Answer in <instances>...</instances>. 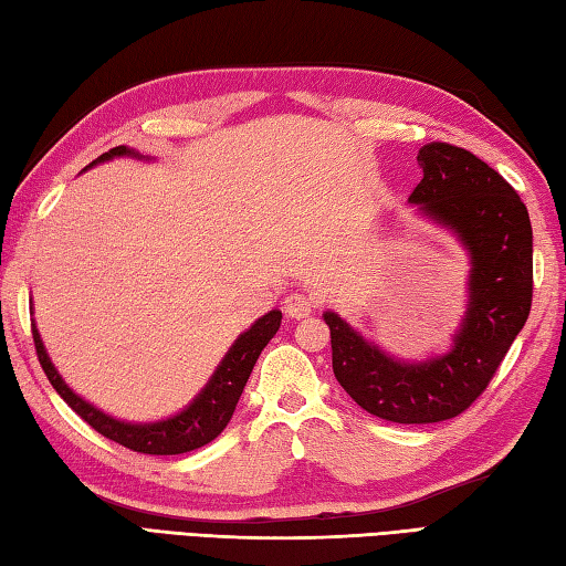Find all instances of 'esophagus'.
I'll return each instance as SVG.
<instances>
[{"label":"esophagus","instance_id":"1","mask_svg":"<svg viewBox=\"0 0 566 566\" xmlns=\"http://www.w3.org/2000/svg\"><path fill=\"white\" fill-rule=\"evenodd\" d=\"M283 310H285L287 317L303 319V317H307L310 312H312V300L307 295H303V293H291V295L283 300Z\"/></svg>","mask_w":566,"mask_h":566}]
</instances>
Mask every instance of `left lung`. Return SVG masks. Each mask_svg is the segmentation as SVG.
I'll use <instances>...</instances> for the list:
<instances>
[{"label": "left lung", "mask_w": 566, "mask_h": 566, "mask_svg": "<svg viewBox=\"0 0 566 566\" xmlns=\"http://www.w3.org/2000/svg\"><path fill=\"white\" fill-rule=\"evenodd\" d=\"M423 179L409 196L423 220L468 251V305L450 348L423 360L387 354L326 310L332 366L358 407L395 423L453 419L480 397L531 315L533 228L509 181L448 143L419 149Z\"/></svg>", "instance_id": "obj_1"}]
</instances>
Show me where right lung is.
Instances as JSON below:
<instances>
[{"mask_svg":"<svg viewBox=\"0 0 566 566\" xmlns=\"http://www.w3.org/2000/svg\"><path fill=\"white\" fill-rule=\"evenodd\" d=\"M118 157H133V159H143L149 161V157L135 153L133 147L118 145L108 149L102 157H96L90 167L92 169L102 161H111ZM84 169V171H86ZM281 310H271L266 315L259 317L254 324L249 326L247 332L234 338V344L230 346L228 354L218 363L216 373L210 375V380L206 387L188 401V405L171 413L167 419L159 421H125L116 419L111 413L102 411L94 407L92 401H86L80 397L74 389L62 380V375L50 360L45 344L41 338V332L33 322V342H35V354L38 360L48 375L50 385L55 387V392L67 401V405L80 413V417L92 426L94 431L102 436L111 438L125 448L135 450V453H147V455H181V453H191L196 448H203L206 443L216 441V438L224 431V426L230 423L237 401H240L244 385L249 380L251 370H254V363L261 356L263 346H266L271 338L275 336L281 326Z\"/></svg>","mask_w":566,"mask_h":566,"instance_id":"obj_1","label":"right lung"}]
</instances>
